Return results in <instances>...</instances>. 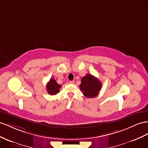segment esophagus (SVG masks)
I'll return each mask as SVG.
<instances>
[{
  "label": "esophagus",
  "mask_w": 148,
  "mask_h": 148,
  "mask_svg": "<svg viewBox=\"0 0 148 148\" xmlns=\"http://www.w3.org/2000/svg\"><path fill=\"white\" fill-rule=\"evenodd\" d=\"M69 83H70V84H74V81H69Z\"/></svg>",
  "instance_id": "34e87169"
}]
</instances>
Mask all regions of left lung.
<instances>
[{"mask_svg": "<svg viewBox=\"0 0 148 148\" xmlns=\"http://www.w3.org/2000/svg\"><path fill=\"white\" fill-rule=\"evenodd\" d=\"M79 88L84 96L92 98L98 95L102 88L100 81L94 75L87 74L81 79V83Z\"/></svg>", "mask_w": 148, "mask_h": 148, "instance_id": "1", "label": "left lung"}]
</instances>
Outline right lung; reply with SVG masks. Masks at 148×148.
Instances as JSON below:
<instances>
[{
  "instance_id": "obj_1",
  "label": "right lung",
  "mask_w": 148,
  "mask_h": 148,
  "mask_svg": "<svg viewBox=\"0 0 148 148\" xmlns=\"http://www.w3.org/2000/svg\"><path fill=\"white\" fill-rule=\"evenodd\" d=\"M60 88H61V85L59 84L54 78H51L46 85L47 91L48 94L51 95H56L59 92Z\"/></svg>"
}]
</instances>
